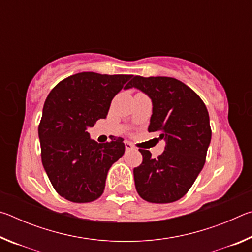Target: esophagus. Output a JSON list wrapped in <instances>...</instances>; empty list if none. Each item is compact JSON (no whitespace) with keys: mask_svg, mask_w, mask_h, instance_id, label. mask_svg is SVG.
<instances>
[{"mask_svg":"<svg viewBox=\"0 0 252 252\" xmlns=\"http://www.w3.org/2000/svg\"><path fill=\"white\" fill-rule=\"evenodd\" d=\"M125 146H126V150H133V149H134L133 144L130 143L129 141H126L125 142Z\"/></svg>","mask_w":252,"mask_h":252,"instance_id":"34e87169","label":"esophagus"}]
</instances>
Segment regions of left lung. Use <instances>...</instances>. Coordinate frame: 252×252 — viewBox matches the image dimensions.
Listing matches in <instances>:
<instances>
[{
  "label": "left lung",
  "mask_w": 252,
  "mask_h": 252,
  "mask_svg": "<svg viewBox=\"0 0 252 252\" xmlns=\"http://www.w3.org/2000/svg\"><path fill=\"white\" fill-rule=\"evenodd\" d=\"M131 88L151 99L148 130L159 132L165 141L157 159L149 150L139 149L143 161L133 169L135 189L148 202H174L189 191L206 162L211 141L208 110L197 93L177 79L135 75L127 87Z\"/></svg>",
  "instance_id": "1"
}]
</instances>
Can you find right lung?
<instances>
[{
    "instance_id": "1",
    "label": "right lung",
    "mask_w": 252,
    "mask_h": 252,
    "mask_svg": "<svg viewBox=\"0 0 252 252\" xmlns=\"http://www.w3.org/2000/svg\"><path fill=\"white\" fill-rule=\"evenodd\" d=\"M133 75L81 72L62 80L46 97L39 126L42 163L55 191L72 202L103 193L109 169L125 153L122 138L97 143L88 127L108 116L111 101Z\"/></svg>"
}]
</instances>
